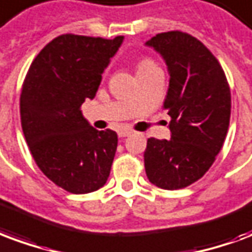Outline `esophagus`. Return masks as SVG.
<instances>
[{
  "instance_id": "34e87169",
  "label": "esophagus",
  "mask_w": 252,
  "mask_h": 252,
  "mask_svg": "<svg viewBox=\"0 0 252 252\" xmlns=\"http://www.w3.org/2000/svg\"><path fill=\"white\" fill-rule=\"evenodd\" d=\"M129 135H132V131H129V129H120L119 131V137H126Z\"/></svg>"
}]
</instances>
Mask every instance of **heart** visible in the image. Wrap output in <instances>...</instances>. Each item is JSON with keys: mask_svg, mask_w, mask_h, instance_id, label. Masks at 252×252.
I'll return each mask as SVG.
<instances>
[{"mask_svg": "<svg viewBox=\"0 0 252 252\" xmlns=\"http://www.w3.org/2000/svg\"><path fill=\"white\" fill-rule=\"evenodd\" d=\"M152 66H156V64H155L152 60L143 59L137 63V65H136V70H137V73H140L143 70H147V69L152 68Z\"/></svg>", "mask_w": 252, "mask_h": 252, "instance_id": "1", "label": "heart"}]
</instances>
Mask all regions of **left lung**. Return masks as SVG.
Returning a JSON list of instances; mask_svg holds the SVG:
<instances>
[{"instance_id": "8db88e82", "label": "left lung", "mask_w": 252, "mask_h": 252, "mask_svg": "<svg viewBox=\"0 0 252 252\" xmlns=\"http://www.w3.org/2000/svg\"><path fill=\"white\" fill-rule=\"evenodd\" d=\"M145 45L168 68L163 108L171 117V140L147 141L145 173L156 187L180 189L202 178L223 147L230 126V87L215 56L191 34L159 33Z\"/></svg>"}]
</instances>
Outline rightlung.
<instances>
[{"label": "right lung", "instance_id": "add662e5", "mask_svg": "<svg viewBox=\"0 0 252 252\" xmlns=\"http://www.w3.org/2000/svg\"><path fill=\"white\" fill-rule=\"evenodd\" d=\"M123 40L56 37L37 55L22 85L21 126L32 156L46 178L68 192L97 191L111 172L117 133L93 128L81 105L96 96Z\"/></svg>", "mask_w": 252, "mask_h": 252}]
</instances>
